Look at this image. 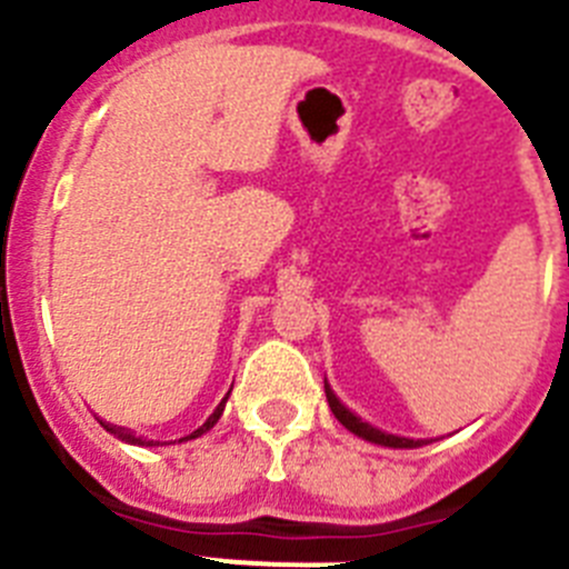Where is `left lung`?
<instances>
[{"instance_id":"left-lung-1","label":"left lung","mask_w":569,"mask_h":569,"mask_svg":"<svg viewBox=\"0 0 569 569\" xmlns=\"http://www.w3.org/2000/svg\"><path fill=\"white\" fill-rule=\"evenodd\" d=\"M325 393H328V405L330 410H333L336 419L341 421V425L350 430V433H356L359 439L365 441H373V445H381V447H393V450H413V447H421L427 445V441H416V439H405V436H393V433H381L379 427L367 425V421H361L359 416L350 413L345 405H341L339 399H336V393L330 390V385L325 381Z\"/></svg>"}]
</instances>
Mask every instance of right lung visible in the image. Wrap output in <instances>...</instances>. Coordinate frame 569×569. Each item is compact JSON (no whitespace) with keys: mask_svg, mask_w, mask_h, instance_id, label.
<instances>
[{"mask_svg":"<svg viewBox=\"0 0 569 569\" xmlns=\"http://www.w3.org/2000/svg\"><path fill=\"white\" fill-rule=\"evenodd\" d=\"M230 396V393H228ZM228 396H224L222 401H219V407H216L213 413H210V419L204 421L202 427H199V430H193V433L190 436H184V439H196V436H202V433H208L210 427L216 425V421H219V416H222V410H224V401H228ZM102 427L104 430H108V433H113L116 439H122V441H128V445H142V447H153V441H144L142 436H133L130 433V430H124V427H116V425H108V421H102ZM184 439H179V441H184Z\"/></svg>","mask_w":569,"mask_h":569,"instance_id":"right-lung-1","label":"right lung"}]
</instances>
